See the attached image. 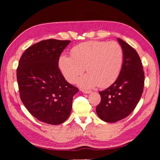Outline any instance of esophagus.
I'll return each instance as SVG.
<instances>
[{"label":"esophagus","mask_w":160,"mask_h":160,"mask_svg":"<svg viewBox=\"0 0 160 160\" xmlns=\"http://www.w3.org/2000/svg\"><path fill=\"white\" fill-rule=\"evenodd\" d=\"M81 91H82V92H83V93H85V94H89V93H91V91H87V90H82Z\"/></svg>","instance_id":"esophagus-1"}]
</instances>
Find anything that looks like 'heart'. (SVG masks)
<instances>
[{
  "label": "heart",
  "mask_w": 160,
  "mask_h": 160,
  "mask_svg": "<svg viewBox=\"0 0 160 160\" xmlns=\"http://www.w3.org/2000/svg\"><path fill=\"white\" fill-rule=\"evenodd\" d=\"M124 57L122 47L117 42L89 41L75 46L71 57L62 55L59 59V68L69 83L75 82L81 88L93 89L97 86L108 88L117 80L122 71Z\"/></svg>",
  "instance_id": "b5f03b06"
}]
</instances>
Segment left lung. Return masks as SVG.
Instances as JSON below:
<instances>
[{
	"instance_id": "8db88e82",
	"label": "left lung",
	"mask_w": 160,
	"mask_h": 160,
	"mask_svg": "<svg viewBox=\"0 0 160 160\" xmlns=\"http://www.w3.org/2000/svg\"><path fill=\"white\" fill-rule=\"evenodd\" d=\"M123 51L122 71L108 89L99 91L101 102L96 107L99 118L105 122L114 123L132 112L141 98L144 86V71L137 51L118 38Z\"/></svg>"
}]
</instances>
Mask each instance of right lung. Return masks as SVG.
I'll use <instances>...</instances> for the list:
<instances>
[{
    "instance_id": "add662e5",
    "label": "right lung",
    "mask_w": 160,
    "mask_h": 160,
    "mask_svg": "<svg viewBox=\"0 0 160 160\" xmlns=\"http://www.w3.org/2000/svg\"><path fill=\"white\" fill-rule=\"evenodd\" d=\"M70 41L47 39L29 47L17 70L22 103L38 120L59 125L68 119L73 96L79 91L62 76L59 57Z\"/></svg>"
}]
</instances>
